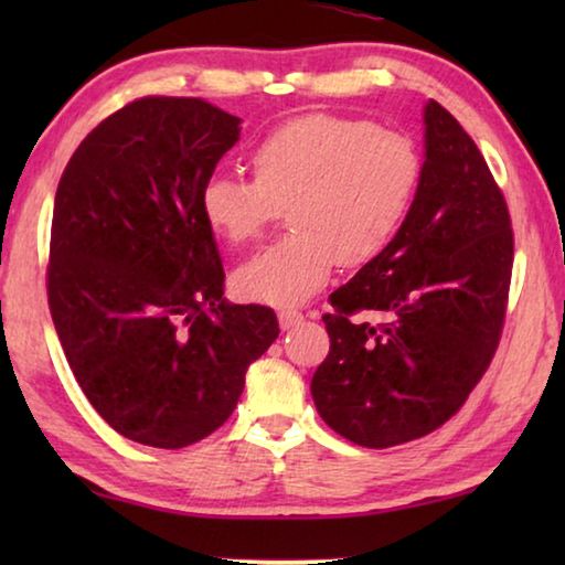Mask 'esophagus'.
Returning <instances> with one entry per match:
<instances>
[{"label": "esophagus", "instance_id": "esophagus-1", "mask_svg": "<svg viewBox=\"0 0 565 565\" xmlns=\"http://www.w3.org/2000/svg\"><path fill=\"white\" fill-rule=\"evenodd\" d=\"M301 321H303V313H301V311H296V309H281V311H279V327H281L284 331L299 327Z\"/></svg>", "mask_w": 565, "mask_h": 565}]
</instances>
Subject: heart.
Instances as JSON below:
<instances>
[{
	"label": "heart",
	"mask_w": 565,
	"mask_h": 565,
	"mask_svg": "<svg viewBox=\"0 0 565 565\" xmlns=\"http://www.w3.org/2000/svg\"><path fill=\"white\" fill-rule=\"evenodd\" d=\"M254 179L214 171L199 194L206 226L246 244L289 209L291 234L234 271L242 299L296 306L329 281L333 266L374 262L414 204L420 157L414 141L363 119L309 114L256 145Z\"/></svg>",
	"instance_id": "b5f03b06"
}]
</instances>
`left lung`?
<instances>
[{
    "label": "left lung",
    "instance_id": "8db88e82",
    "mask_svg": "<svg viewBox=\"0 0 565 565\" xmlns=\"http://www.w3.org/2000/svg\"><path fill=\"white\" fill-rule=\"evenodd\" d=\"M511 266L501 189L461 124L428 99L424 167L404 224L329 296L331 349L311 379L319 416L366 448L446 424L499 347Z\"/></svg>",
    "mask_w": 565,
    "mask_h": 565
}]
</instances>
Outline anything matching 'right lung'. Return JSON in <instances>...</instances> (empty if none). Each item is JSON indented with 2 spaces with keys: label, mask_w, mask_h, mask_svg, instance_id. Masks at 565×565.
Segmentation results:
<instances>
[{
  "label": "right lung",
  "mask_w": 565,
  "mask_h": 565,
  "mask_svg": "<svg viewBox=\"0 0 565 565\" xmlns=\"http://www.w3.org/2000/svg\"><path fill=\"white\" fill-rule=\"evenodd\" d=\"M242 119L145 97L104 119L54 196L46 294L76 384L131 441L184 448L232 416L276 313L228 303L199 194Z\"/></svg>",
  "instance_id": "right-lung-1"
}]
</instances>
